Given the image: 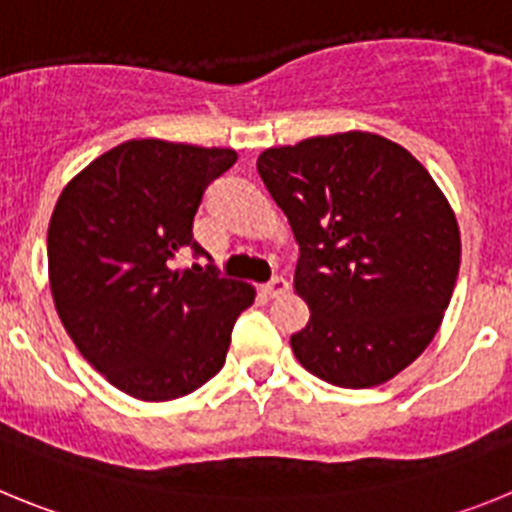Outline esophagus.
<instances>
[{
	"label": "esophagus",
	"instance_id": "1",
	"mask_svg": "<svg viewBox=\"0 0 512 512\" xmlns=\"http://www.w3.org/2000/svg\"><path fill=\"white\" fill-rule=\"evenodd\" d=\"M287 292H289V282H287V279H284V277H274V279H271V282L264 287V295L269 297V300H277V297L287 295Z\"/></svg>",
	"mask_w": 512,
	"mask_h": 512
}]
</instances>
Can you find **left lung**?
Listing matches in <instances>:
<instances>
[{"instance_id": "8db88e82", "label": "left lung", "mask_w": 512, "mask_h": 512, "mask_svg": "<svg viewBox=\"0 0 512 512\" xmlns=\"http://www.w3.org/2000/svg\"><path fill=\"white\" fill-rule=\"evenodd\" d=\"M287 215L310 320L289 338L323 382H390L433 341L459 277L456 215L418 158L374 133L269 148L256 161Z\"/></svg>"}]
</instances>
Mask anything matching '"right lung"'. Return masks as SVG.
<instances>
[{
	"instance_id": "1",
	"label": "right lung",
	"mask_w": 512,
	"mask_h": 512,
	"mask_svg": "<svg viewBox=\"0 0 512 512\" xmlns=\"http://www.w3.org/2000/svg\"><path fill=\"white\" fill-rule=\"evenodd\" d=\"M233 148L140 138L94 158L66 184L48 225V279L63 328L117 390L146 402L184 397L225 364L230 333L256 289L212 264L192 223Z\"/></svg>"
}]
</instances>
